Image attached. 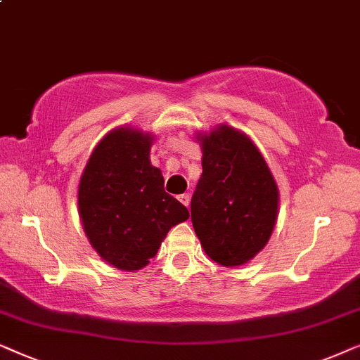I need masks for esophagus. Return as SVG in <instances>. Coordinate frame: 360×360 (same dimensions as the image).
Returning <instances> with one entry per match:
<instances>
[{
    "label": "esophagus",
    "instance_id": "1",
    "mask_svg": "<svg viewBox=\"0 0 360 360\" xmlns=\"http://www.w3.org/2000/svg\"><path fill=\"white\" fill-rule=\"evenodd\" d=\"M177 199H179V202L181 204H184L186 205V207H188V205H189V194H181V195H177Z\"/></svg>",
    "mask_w": 360,
    "mask_h": 360
}]
</instances>
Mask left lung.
<instances>
[{
  "mask_svg": "<svg viewBox=\"0 0 360 360\" xmlns=\"http://www.w3.org/2000/svg\"><path fill=\"white\" fill-rule=\"evenodd\" d=\"M200 146L202 174L191 199L195 236L219 265H243L270 240L276 183L257 146L236 128L222 124Z\"/></svg>",
  "mask_w": 360,
  "mask_h": 360,
  "instance_id": "8db88e82",
  "label": "left lung"
}]
</instances>
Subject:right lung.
Segmentation results:
<instances>
[{
    "label": "right lung",
    "instance_id": "obj_1",
    "mask_svg": "<svg viewBox=\"0 0 360 360\" xmlns=\"http://www.w3.org/2000/svg\"><path fill=\"white\" fill-rule=\"evenodd\" d=\"M151 136L118 128L95 148L79 184L84 230L98 255L124 271L150 263L189 210L165 191L150 161Z\"/></svg>",
    "mask_w": 360,
    "mask_h": 360
}]
</instances>
